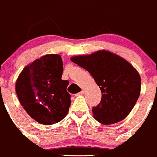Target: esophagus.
Masks as SVG:
<instances>
[{"label": "esophagus", "instance_id": "esophagus-1", "mask_svg": "<svg viewBox=\"0 0 157 157\" xmlns=\"http://www.w3.org/2000/svg\"><path fill=\"white\" fill-rule=\"evenodd\" d=\"M84 92H85V91H84V90H82L81 91H80V92H79L78 94H76V96H80V95H83V94H84Z\"/></svg>", "mask_w": 157, "mask_h": 157}]
</instances>
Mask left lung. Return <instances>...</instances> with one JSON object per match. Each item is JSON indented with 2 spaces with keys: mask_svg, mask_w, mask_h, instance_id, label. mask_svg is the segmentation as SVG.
Returning <instances> with one entry per match:
<instances>
[{
  "mask_svg": "<svg viewBox=\"0 0 157 157\" xmlns=\"http://www.w3.org/2000/svg\"><path fill=\"white\" fill-rule=\"evenodd\" d=\"M70 60L87 70L101 91V101L92 109L102 125H112L128 116L140 95L141 78L126 59L108 50L72 56Z\"/></svg>",
  "mask_w": 157,
  "mask_h": 157,
  "instance_id": "obj_1",
  "label": "left lung"
}]
</instances>
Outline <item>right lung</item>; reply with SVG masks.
<instances>
[{
	"mask_svg": "<svg viewBox=\"0 0 157 157\" xmlns=\"http://www.w3.org/2000/svg\"><path fill=\"white\" fill-rule=\"evenodd\" d=\"M63 71L60 56L46 54L28 64L16 80L15 91L20 104L42 125L59 122L69 112V81L61 79Z\"/></svg>",
	"mask_w": 157,
	"mask_h": 157,
	"instance_id": "1",
	"label": "right lung"
}]
</instances>
